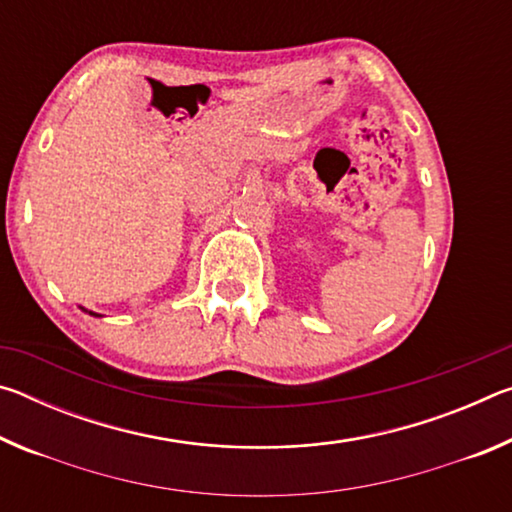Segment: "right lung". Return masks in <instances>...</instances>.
<instances>
[{
  "label": "right lung",
  "mask_w": 512,
  "mask_h": 512,
  "mask_svg": "<svg viewBox=\"0 0 512 512\" xmlns=\"http://www.w3.org/2000/svg\"><path fill=\"white\" fill-rule=\"evenodd\" d=\"M90 314H92V311H90ZM92 316H99V314H92Z\"/></svg>",
  "instance_id": "add662e5"
}]
</instances>
